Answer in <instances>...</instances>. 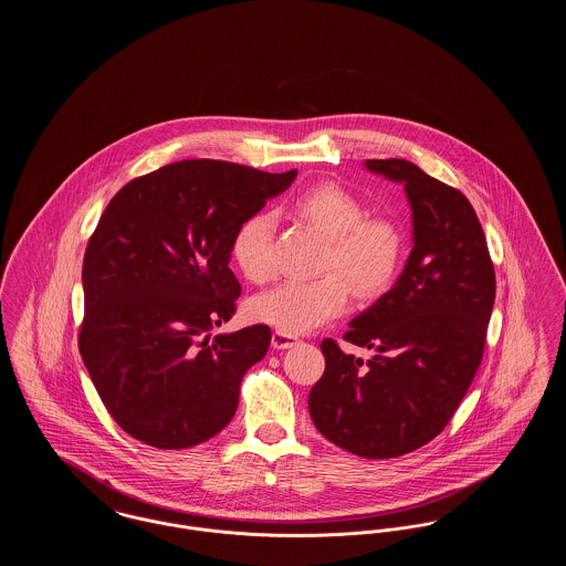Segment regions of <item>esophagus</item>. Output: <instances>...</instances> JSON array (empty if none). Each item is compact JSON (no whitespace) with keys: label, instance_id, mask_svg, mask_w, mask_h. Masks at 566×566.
I'll return each mask as SVG.
<instances>
[{"label":"esophagus","instance_id":"34e87169","mask_svg":"<svg viewBox=\"0 0 566 566\" xmlns=\"http://www.w3.org/2000/svg\"><path fill=\"white\" fill-rule=\"evenodd\" d=\"M296 344H298V339L293 337V335H289V333L275 331V333L271 335V346H273L275 350H289V348H293Z\"/></svg>","mask_w":566,"mask_h":566}]
</instances>
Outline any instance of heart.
Here are the masks:
<instances>
[{
	"mask_svg": "<svg viewBox=\"0 0 566 566\" xmlns=\"http://www.w3.org/2000/svg\"><path fill=\"white\" fill-rule=\"evenodd\" d=\"M293 210L328 238L323 270L339 272L354 295H379L392 282L403 250L401 233L384 218H365V206L348 190L314 187L296 197ZM273 229L270 214H254L233 238V259L252 282H265L273 273ZM338 276L282 282L256 296L250 314L289 335L310 333L346 310L348 287Z\"/></svg>",
	"mask_w": 566,
	"mask_h": 566,
	"instance_id": "heart-1",
	"label": "heart"
}]
</instances>
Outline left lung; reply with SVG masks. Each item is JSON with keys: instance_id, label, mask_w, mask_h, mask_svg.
I'll return each instance as SVG.
<instances>
[{"instance_id": "left-lung-1", "label": "left lung", "mask_w": 566, "mask_h": 566, "mask_svg": "<svg viewBox=\"0 0 566 566\" xmlns=\"http://www.w3.org/2000/svg\"><path fill=\"white\" fill-rule=\"evenodd\" d=\"M367 171L403 185L411 252L388 293L344 335L374 350L363 363L324 339V374L310 416L324 437L363 458L418 450L454 416L484 354L496 280L469 199L405 159H367Z\"/></svg>"}]
</instances>
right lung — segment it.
Returning a JSON list of instances; mask_svg holds the SVG:
<instances>
[{"label":"right lung","instance_id":"1","mask_svg":"<svg viewBox=\"0 0 566 566\" xmlns=\"http://www.w3.org/2000/svg\"><path fill=\"white\" fill-rule=\"evenodd\" d=\"M295 178L189 159L114 195L84 252L78 348L123 431L182 450L231 422L243 374L271 342L265 324L210 335L242 293L229 270L233 238Z\"/></svg>","mask_w":566,"mask_h":566}]
</instances>
